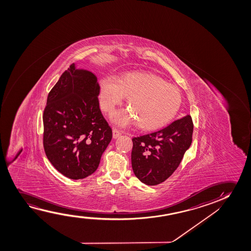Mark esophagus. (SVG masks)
<instances>
[{"label": "esophagus", "instance_id": "1", "mask_svg": "<svg viewBox=\"0 0 251 251\" xmlns=\"http://www.w3.org/2000/svg\"><path fill=\"white\" fill-rule=\"evenodd\" d=\"M112 133H113V138L114 139H117V138L119 137L122 133H121L120 130H118L117 128H113V130H112Z\"/></svg>", "mask_w": 251, "mask_h": 251}]
</instances>
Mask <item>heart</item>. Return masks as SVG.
I'll return each instance as SVG.
<instances>
[{"label": "heart", "mask_w": 251, "mask_h": 251, "mask_svg": "<svg viewBox=\"0 0 251 251\" xmlns=\"http://www.w3.org/2000/svg\"><path fill=\"white\" fill-rule=\"evenodd\" d=\"M125 96L129 110L115 112L112 121L121 126L135 121L138 127L145 130L156 129L169 123L182 103L176 86L151 74L132 72L119 80L111 76L101 80L100 105L104 111L111 112Z\"/></svg>", "instance_id": "obj_1"}]
</instances>
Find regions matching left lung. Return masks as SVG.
Here are the masks:
<instances>
[{
  "mask_svg": "<svg viewBox=\"0 0 251 251\" xmlns=\"http://www.w3.org/2000/svg\"><path fill=\"white\" fill-rule=\"evenodd\" d=\"M189 115L163 129L134 137L131 153L134 175L147 185H157L172 175L192 142Z\"/></svg>",
  "mask_w": 251,
  "mask_h": 251,
  "instance_id": "1",
  "label": "left lung"
}]
</instances>
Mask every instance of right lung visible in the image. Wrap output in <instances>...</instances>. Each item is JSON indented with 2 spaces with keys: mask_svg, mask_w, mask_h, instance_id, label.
Masks as SVG:
<instances>
[{
  "mask_svg": "<svg viewBox=\"0 0 251 251\" xmlns=\"http://www.w3.org/2000/svg\"><path fill=\"white\" fill-rule=\"evenodd\" d=\"M97 76L73 63L49 93L44 148L50 162L70 179L92 175L112 138L101 113Z\"/></svg>",
  "mask_w": 251,
  "mask_h": 251,
  "instance_id": "1",
  "label": "right lung"
}]
</instances>
